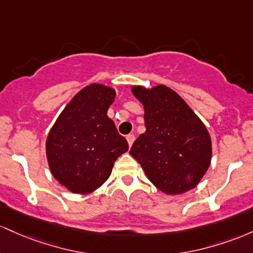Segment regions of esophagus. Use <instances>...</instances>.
<instances>
[{"instance_id":"1","label":"esophagus","mask_w":253,"mask_h":253,"mask_svg":"<svg viewBox=\"0 0 253 253\" xmlns=\"http://www.w3.org/2000/svg\"><path fill=\"white\" fill-rule=\"evenodd\" d=\"M126 140H127V143H129V146L131 147L132 143H134V141H135V135L129 134L126 136Z\"/></svg>"}]
</instances>
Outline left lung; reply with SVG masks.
Listing matches in <instances>:
<instances>
[{"mask_svg":"<svg viewBox=\"0 0 253 253\" xmlns=\"http://www.w3.org/2000/svg\"><path fill=\"white\" fill-rule=\"evenodd\" d=\"M143 105L146 132L130 154L147 178L167 195H180L198 185L211 161V137L203 122L177 92L157 84L132 86Z\"/></svg>","mask_w":253,"mask_h":253,"instance_id":"1","label":"left lung"}]
</instances>
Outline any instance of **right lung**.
I'll return each instance as SVG.
<instances>
[{"label": "right lung", "instance_id": "add662e5", "mask_svg": "<svg viewBox=\"0 0 253 253\" xmlns=\"http://www.w3.org/2000/svg\"><path fill=\"white\" fill-rule=\"evenodd\" d=\"M116 90L90 84L73 96L46 138L51 174L73 194L95 191L109 179L115 161L127 152L126 138L107 116Z\"/></svg>", "mask_w": 253, "mask_h": 253}]
</instances>
